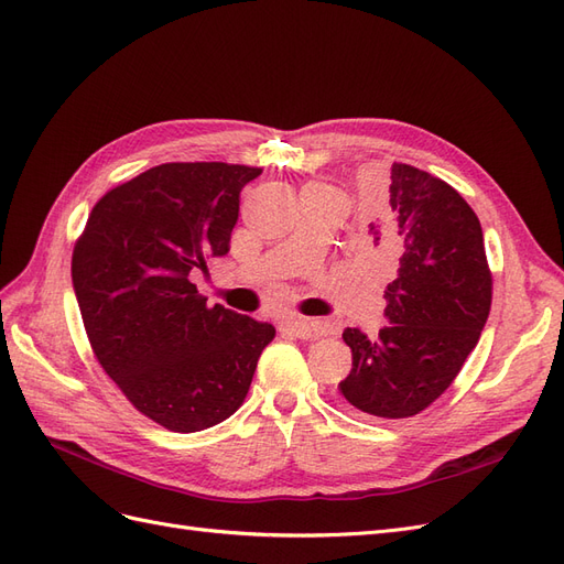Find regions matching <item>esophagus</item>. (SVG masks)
Returning <instances> with one entry per match:
<instances>
[{"instance_id":"esophagus-1","label":"esophagus","mask_w":564,"mask_h":564,"mask_svg":"<svg viewBox=\"0 0 564 564\" xmlns=\"http://www.w3.org/2000/svg\"><path fill=\"white\" fill-rule=\"evenodd\" d=\"M280 329L289 336L296 338H319L327 334V327L315 319H303V317H286L280 322Z\"/></svg>"}]
</instances>
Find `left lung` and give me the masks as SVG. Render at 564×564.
<instances>
[{
  "label": "left lung",
  "instance_id": "left-lung-1",
  "mask_svg": "<svg viewBox=\"0 0 564 564\" xmlns=\"http://www.w3.org/2000/svg\"><path fill=\"white\" fill-rule=\"evenodd\" d=\"M362 251L392 268L390 324L377 338L344 332L352 369L338 390L355 416H416L458 377L489 317L491 270L480 220L449 183L395 162Z\"/></svg>",
  "mask_w": 564,
  "mask_h": 564
}]
</instances>
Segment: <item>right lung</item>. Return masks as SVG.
<instances>
[{
    "label": "right lung",
    "mask_w": 564,
    "mask_h": 564,
    "mask_svg": "<svg viewBox=\"0 0 564 564\" xmlns=\"http://www.w3.org/2000/svg\"><path fill=\"white\" fill-rule=\"evenodd\" d=\"M263 169L169 162L112 187L73 251V286L98 365L143 416L174 433L245 402L275 327L207 305L191 282L230 251L242 187Z\"/></svg>",
    "instance_id": "add662e5"
}]
</instances>
